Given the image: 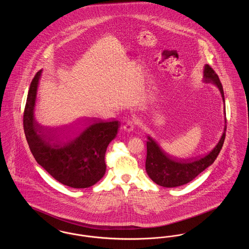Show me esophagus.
<instances>
[{
	"label": "esophagus",
	"instance_id": "esophagus-1",
	"mask_svg": "<svg viewBox=\"0 0 249 249\" xmlns=\"http://www.w3.org/2000/svg\"><path fill=\"white\" fill-rule=\"evenodd\" d=\"M133 128H134L133 121L130 119H126L124 122V125H123V129L128 132H130L133 130Z\"/></svg>",
	"mask_w": 249,
	"mask_h": 249
}]
</instances>
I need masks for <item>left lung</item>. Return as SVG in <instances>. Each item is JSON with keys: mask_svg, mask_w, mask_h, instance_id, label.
I'll return each mask as SVG.
<instances>
[{"mask_svg": "<svg viewBox=\"0 0 249 249\" xmlns=\"http://www.w3.org/2000/svg\"><path fill=\"white\" fill-rule=\"evenodd\" d=\"M203 82L212 83L219 89L223 103L225 98L223 88L217 74L208 65H204ZM224 131L216 145L207 154L190 159H178L168 154L154 139L147 136L146 141V160L145 170L148 177L156 184L165 188H176L193 180L203 172L207 167L212 165L219 154L225 140L226 108L224 107Z\"/></svg>", "mask_w": 249, "mask_h": 249, "instance_id": "obj_1", "label": "left lung"}]
</instances>
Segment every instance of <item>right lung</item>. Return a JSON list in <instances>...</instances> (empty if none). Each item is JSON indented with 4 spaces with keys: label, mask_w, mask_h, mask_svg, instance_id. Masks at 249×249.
<instances>
[{
    "label": "right lung",
    "mask_w": 249,
    "mask_h": 249,
    "mask_svg": "<svg viewBox=\"0 0 249 249\" xmlns=\"http://www.w3.org/2000/svg\"><path fill=\"white\" fill-rule=\"evenodd\" d=\"M42 70L28 92L23 127L37 163L59 183L73 189L89 188L106 174L107 146L116 138L120 123L86 119L51 126L36 116V101Z\"/></svg>",
    "instance_id": "add662e5"
}]
</instances>
